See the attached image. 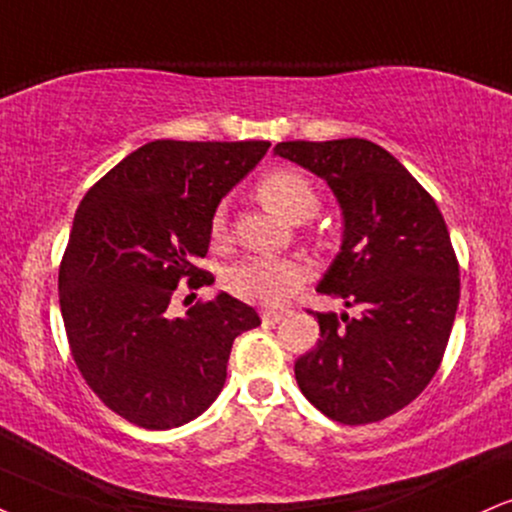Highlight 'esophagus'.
<instances>
[{"label": "esophagus", "mask_w": 512, "mask_h": 512, "mask_svg": "<svg viewBox=\"0 0 512 512\" xmlns=\"http://www.w3.org/2000/svg\"><path fill=\"white\" fill-rule=\"evenodd\" d=\"M286 317V310H262V322L264 324H276Z\"/></svg>", "instance_id": "esophagus-1"}]
</instances>
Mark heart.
<instances>
[{
  "mask_svg": "<svg viewBox=\"0 0 512 512\" xmlns=\"http://www.w3.org/2000/svg\"><path fill=\"white\" fill-rule=\"evenodd\" d=\"M257 195L264 207L272 209L276 217L293 221H305L317 209V190L310 178L295 169H274L257 183ZM226 207L221 205L212 214V238L221 240L226 236ZM310 276L305 262L281 260V257H248L238 262L226 274V288L240 300L257 305H281L300 291V286Z\"/></svg>",
  "mask_w": 512,
  "mask_h": 512,
  "instance_id": "obj_1",
  "label": "heart"
}]
</instances>
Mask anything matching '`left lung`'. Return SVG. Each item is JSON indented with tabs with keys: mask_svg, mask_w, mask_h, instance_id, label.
<instances>
[{
	"mask_svg": "<svg viewBox=\"0 0 512 512\" xmlns=\"http://www.w3.org/2000/svg\"><path fill=\"white\" fill-rule=\"evenodd\" d=\"M274 152L329 183L343 243L317 291L360 317L315 312L322 338L295 360L305 398L341 424L379 422L427 389L460 300V269L434 197L384 147L362 138L279 143Z\"/></svg>",
	"mask_w": 512,
	"mask_h": 512,
	"instance_id": "8db88e82",
	"label": "left lung"
}]
</instances>
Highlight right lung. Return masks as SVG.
<instances>
[{"mask_svg": "<svg viewBox=\"0 0 512 512\" xmlns=\"http://www.w3.org/2000/svg\"><path fill=\"white\" fill-rule=\"evenodd\" d=\"M267 140H155L85 193L59 267V305L78 372L97 398L143 429H174L224 389L231 346L260 326L250 305L219 293L169 317L178 281L214 283L195 267L212 214L267 155Z\"/></svg>", "mask_w": 512, "mask_h": 512, "instance_id": "1", "label": "right lung"}]
</instances>
